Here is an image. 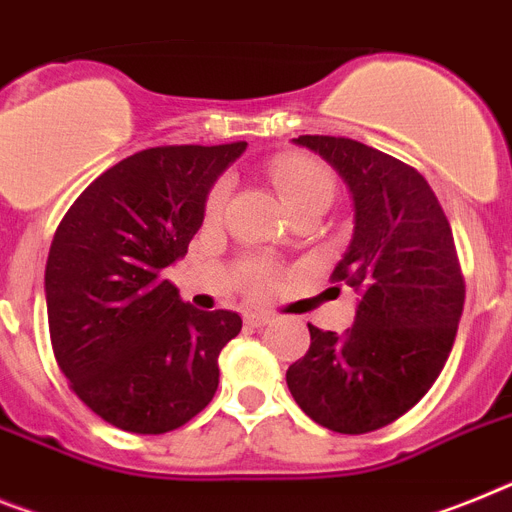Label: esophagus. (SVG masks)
Wrapping results in <instances>:
<instances>
[{"mask_svg": "<svg viewBox=\"0 0 512 512\" xmlns=\"http://www.w3.org/2000/svg\"><path fill=\"white\" fill-rule=\"evenodd\" d=\"M243 321H246V326H251V329H261V326H266V323L272 321V316H269V313H261V310H246Z\"/></svg>", "mask_w": 512, "mask_h": 512, "instance_id": "obj_1", "label": "esophagus"}]
</instances>
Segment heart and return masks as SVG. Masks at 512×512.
<instances>
[{
	"mask_svg": "<svg viewBox=\"0 0 512 512\" xmlns=\"http://www.w3.org/2000/svg\"><path fill=\"white\" fill-rule=\"evenodd\" d=\"M272 181L279 191V199L287 212H298L303 207H329L334 199V176L329 168L313 157L305 155H279L272 163ZM227 181H220L207 196V217H217L227 202ZM272 282V269L266 264L251 266L253 290H264Z\"/></svg>",
	"mask_w": 512,
	"mask_h": 512,
	"instance_id": "b5f03b06",
	"label": "heart"
}]
</instances>
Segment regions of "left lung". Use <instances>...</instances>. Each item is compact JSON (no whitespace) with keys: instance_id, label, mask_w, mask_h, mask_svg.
I'll use <instances>...</instances> for the list:
<instances>
[{"instance_id":"obj_1","label":"left lung","mask_w":512,"mask_h":512,"mask_svg":"<svg viewBox=\"0 0 512 512\" xmlns=\"http://www.w3.org/2000/svg\"><path fill=\"white\" fill-rule=\"evenodd\" d=\"M321 155L352 194L355 230L331 279L357 292L344 334L310 326L287 370L292 399L342 435L391 425L443 370L464 310L451 225L430 183L396 157L344 137L292 139Z\"/></svg>"}]
</instances>
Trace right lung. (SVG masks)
<instances>
[{
    "instance_id": "right-lung-1",
    "label": "right lung",
    "mask_w": 512,
    "mask_h": 512,
    "mask_svg": "<svg viewBox=\"0 0 512 512\" xmlns=\"http://www.w3.org/2000/svg\"><path fill=\"white\" fill-rule=\"evenodd\" d=\"M246 142L152 147L95 178L46 261L51 344L72 391L108 425L160 435L212 401L233 310L183 303L163 269L186 256L214 181Z\"/></svg>"
}]
</instances>
